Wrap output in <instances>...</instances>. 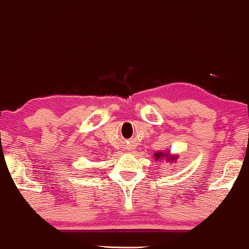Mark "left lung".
Instances as JSON below:
<instances>
[{"label": "left lung", "mask_w": 249, "mask_h": 249, "mask_svg": "<svg viewBox=\"0 0 249 249\" xmlns=\"http://www.w3.org/2000/svg\"><path fill=\"white\" fill-rule=\"evenodd\" d=\"M154 160L156 161H161V160H165L166 162H173L176 163L178 160V155L170 154V152H158L154 154Z\"/></svg>", "instance_id": "8db88e82"}]
</instances>
